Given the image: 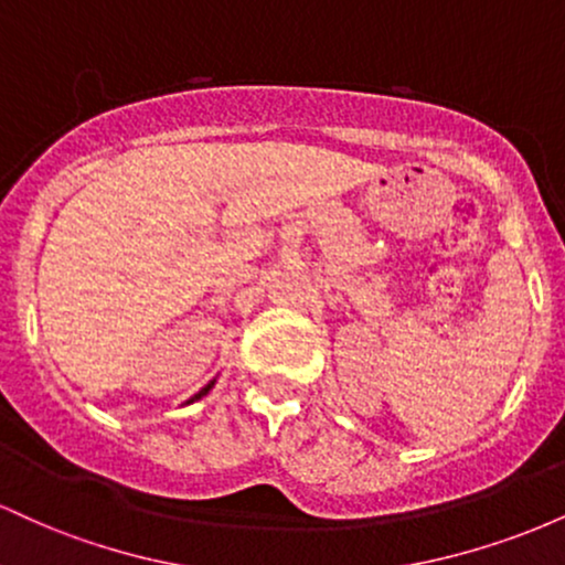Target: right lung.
I'll use <instances>...</instances> for the list:
<instances>
[{"label": "right lung", "instance_id": "right-lung-1", "mask_svg": "<svg viewBox=\"0 0 565 565\" xmlns=\"http://www.w3.org/2000/svg\"><path fill=\"white\" fill-rule=\"evenodd\" d=\"M212 385H215V380H212V382H210V385H204V387H201V391H199V393H196V395H193V398H191V401H188V404H193V401H199V398H204V395H206V393H210V391H212Z\"/></svg>", "mask_w": 565, "mask_h": 565}]
</instances>
